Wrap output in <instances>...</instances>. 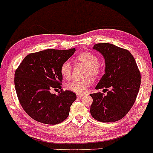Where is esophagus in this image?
Wrapping results in <instances>:
<instances>
[{
    "mask_svg": "<svg viewBox=\"0 0 153 153\" xmlns=\"http://www.w3.org/2000/svg\"><path fill=\"white\" fill-rule=\"evenodd\" d=\"M77 96H78V98H82V96H84V95L83 94H77Z\"/></svg>",
    "mask_w": 153,
    "mask_h": 153,
    "instance_id": "1",
    "label": "esophagus"
}]
</instances>
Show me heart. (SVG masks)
I'll use <instances>...</instances> for the list:
<instances>
[{"mask_svg": "<svg viewBox=\"0 0 153 153\" xmlns=\"http://www.w3.org/2000/svg\"><path fill=\"white\" fill-rule=\"evenodd\" d=\"M76 62L82 63L87 65L85 70V75L92 77H98L102 73V66L99 63V57L96 54L89 51H83L79 53L75 57ZM60 73L62 78L65 79H70L72 75V65L68 61L62 62L60 66ZM92 84L91 78H87L82 80H75L67 84V88L73 91L76 94H82L86 92L88 88Z\"/></svg>", "mask_w": 153, "mask_h": 153, "instance_id": "heart-1", "label": "heart"}]
</instances>
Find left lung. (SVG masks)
Returning a JSON list of instances; mask_svg holds the SVG:
<instances>
[{
    "mask_svg": "<svg viewBox=\"0 0 153 153\" xmlns=\"http://www.w3.org/2000/svg\"><path fill=\"white\" fill-rule=\"evenodd\" d=\"M94 49L102 54L106 63L105 74L96 89L104 88L108 92L90 94L93 98L91 114L99 122H117L127 114L136 101L141 83L140 72L129 50L109 43L96 44Z\"/></svg>",
    "mask_w": 153,
    "mask_h": 153,
    "instance_id": "obj_1",
    "label": "left lung"
}]
</instances>
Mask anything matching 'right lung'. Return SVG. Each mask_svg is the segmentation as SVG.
Wrapping results in <instances>:
<instances>
[{
  "mask_svg": "<svg viewBox=\"0 0 153 153\" xmlns=\"http://www.w3.org/2000/svg\"><path fill=\"white\" fill-rule=\"evenodd\" d=\"M75 49H48L28 54L15 72L14 84L21 106L39 122L57 124L65 120L76 99L75 93L62 91L60 66ZM61 89L58 95L52 90Z\"/></svg>",
  "mask_w": 153,
  "mask_h": 153,
  "instance_id": "obj_1",
  "label": "right lung"
}]
</instances>
